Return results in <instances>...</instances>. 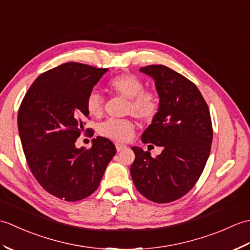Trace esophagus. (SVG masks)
<instances>
[{"instance_id":"esophagus-1","label":"esophagus","mask_w":250,"mask_h":250,"mask_svg":"<svg viewBox=\"0 0 250 250\" xmlns=\"http://www.w3.org/2000/svg\"><path fill=\"white\" fill-rule=\"evenodd\" d=\"M115 146H116V149H117V151H121V150H124L125 148L126 147L125 145H124V144H120V143H115Z\"/></svg>"}]
</instances>
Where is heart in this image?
Masks as SVG:
<instances>
[{
  "label": "heart",
  "mask_w": 250,
  "mask_h": 250,
  "mask_svg": "<svg viewBox=\"0 0 250 250\" xmlns=\"http://www.w3.org/2000/svg\"><path fill=\"white\" fill-rule=\"evenodd\" d=\"M144 88V83L132 74H120L111 78L106 84V89L111 94L126 99L125 107L126 115H133L143 122H151L160 111L161 99L156 90ZM84 105L90 116L95 118L102 117L104 100L99 92H90ZM134 130L135 124L130 118L108 119L102 122L98 128L101 136L116 142L129 141Z\"/></svg>",
  "instance_id": "1"
}]
</instances>
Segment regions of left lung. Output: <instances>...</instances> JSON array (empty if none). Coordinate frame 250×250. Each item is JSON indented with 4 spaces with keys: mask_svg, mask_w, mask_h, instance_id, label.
<instances>
[{
    "mask_svg": "<svg viewBox=\"0 0 250 250\" xmlns=\"http://www.w3.org/2000/svg\"><path fill=\"white\" fill-rule=\"evenodd\" d=\"M141 72L155 79L161 108L142 135L144 144L163 147L157 157L132 147L130 168L139 192L155 203L176 201L194 187L208 159L213 125L208 106L195 84L164 65H147Z\"/></svg>",
    "mask_w": 250,
    "mask_h": 250,
    "instance_id": "obj_1",
    "label": "left lung"
}]
</instances>
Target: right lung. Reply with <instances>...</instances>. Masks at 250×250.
I'll return each mask as SVG.
<instances>
[{
	"instance_id": "add662e5",
	"label": "right lung",
	"mask_w": 250,
	"mask_h": 250,
	"mask_svg": "<svg viewBox=\"0 0 250 250\" xmlns=\"http://www.w3.org/2000/svg\"><path fill=\"white\" fill-rule=\"evenodd\" d=\"M106 72L63 63L42 73L20 104L18 130L26 163L42 187L58 199L75 202L92 194L116 153L113 142L101 136L87 150L75 147L89 118L87 95Z\"/></svg>"
}]
</instances>
